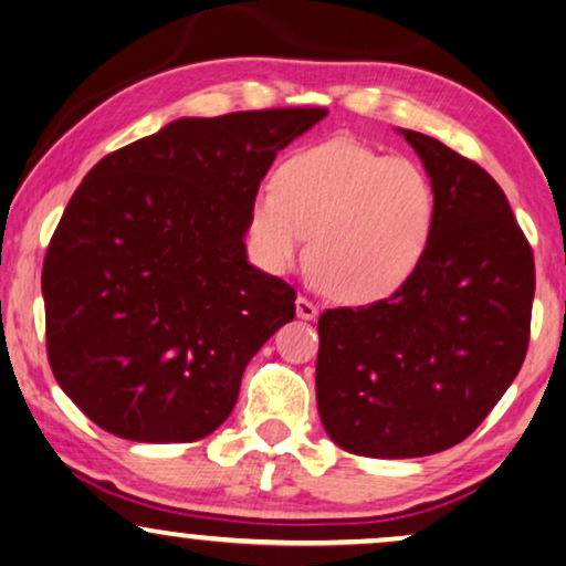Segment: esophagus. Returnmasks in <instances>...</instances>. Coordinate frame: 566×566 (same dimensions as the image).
<instances>
[{
  "label": "esophagus",
  "mask_w": 566,
  "mask_h": 566,
  "mask_svg": "<svg viewBox=\"0 0 566 566\" xmlns=\"http://www.w3.org/2000/svg\"><path fill=\"white\" fill-rule=\"evenodd\" d=\"M296 316H298V319L312 322V319H316V316H319V308H316V304H312L308 298L298 296L296 298Z\"/></svg>",
  "instance_id": "1"
}]
</instances>
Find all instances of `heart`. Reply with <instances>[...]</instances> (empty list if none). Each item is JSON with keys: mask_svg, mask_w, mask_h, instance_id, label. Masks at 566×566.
<instances>
[{"mask_svg": "<svg viewBox=\"0 0 566 566\" xmlns=\"http://www.w3.org/2000/svg\"><path fill=\"white\" fill-rule=\"evenodd\" d=\"M438 196L428 172L353 138L306 146L277 167L275 190L250 206V237L270 270L306 252L316 281L345 304L397 293L428 252Z\"/></svg>", "mask_w": 566, "mask_h": 566, "instance_id": "obj_1", "label": "heart"}]
</instances>
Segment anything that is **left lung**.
I'll return each instance as SVG.
<instances>
[{
  "instance_id": "8db88e82",
  "label": "left lung",
  "mask_w": 566,
  "mask_h": 566,
  "mask_svg": "<svg viewBox=\"0 0 566 566\" xmlns=\"http://www.w3.org/2000/svg\"><path fill=\"white\" fill-rule=\"evenodd\" d=\"M399 134L438 196L428 252L391 298L319 316L322 424L370 459L440 453L482 424L523 366L536 291L500 185L438 138Z\"/></svg>"
}]
</instances>
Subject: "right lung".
Here are the masks:
<instances>
[{
  "mask_svg": "<svg viewBox=\"0 0 566 566\" xmlns=\"http://www.w3.org/2000/svg\"><path fill=\"white\" fill-rule=\"evenodd\" d=\"M324 115L177 118L90 169L41 289L51 370L92 422L190 443L231 415L247 363L296 316V291L247 258L250 206L275 154Z\"/></svg>",
  "mask_w": 566,
  "mask_h": 566,
  "instance_id": "1",
  "label": "right lung"
}]
</instances>
